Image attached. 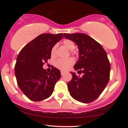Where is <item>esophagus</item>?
I'll list each match as a JSON object with an SVG mask.
<instances>
[{"label": "esophagus", "instance_id": "34e87169", "mask_svg": "<svg viewBox=\"0 0 128 128\" xmlns=\"http://www.w3.org/2000/svg\"><path fill=\"white\" fill-rule=\"evenodd\" d=\"M61 76H64V74H65V72H61Z\"/></svg>", "mask_w": 128, "mask_h": 128}]
</instances>
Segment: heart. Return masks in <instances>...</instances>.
Here are the masks:
<instances>
[{
	"mask_svg": "<svg viewBox=\"0 0 128 128\" xmlns=\"http://www.w3.org/2000/svg\"><path fill=\"white\" fill-rule=\"evenodd\" d=\"M63 44L66 48H67L68 50H71V54L73 55H76V52L74 50L75 49V43L74 42L71 40L66 39L63 41ZM57 45L55 44L52 47L50 50V54L52 57H54L56 55V52ZM74 63V61L72 58H69L68 59L64 60V59H58L55 62V66L56 68H58L60 70L62 71H66L73 65Z\"/></svg>",
	"mask_w": 128,
	"mask_h": 128,
	"instance_id": "obj_1",
	"label": "heart"
}]
</instances>
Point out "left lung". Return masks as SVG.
Segmentation results:
<instances>
[{"label":"left lung","instance_id":"obj_1","mask_svg":"<svg viewBox=\"0 0 128 128\" xmlns=\"http://www.w3.org/2000/svg\"><path fill=\"white\" fill-rule=\"evenodd\" d=\"M79 48V60L74 68L82 77L70 72L72 79L68 88L73 99L88 104L96 100L103 92L110 80L111 66L106 52L100 44L86 34H64Z\"/></svg>","mask_w":128,"mask_h":128}]
</instances>
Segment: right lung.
I'll return each instance as SVG.
<instances>
[{
  "label": "right lung",
  "instance_id": "obj_1",
  "mask_svg": "<svg viewBox=\"0 0 128 128\" xmlns=\"http://www.w3.org/2000/svg\"><path fill=\"white\" fill-rule=\"evenodd\" d=\"M63 38L62 33L42 34L25 45L17 58L15 74L17 84L24 94L32 101L48 98L54 92L61 72L54 67L50 72L42 68L51 58L50 50Z\"/></svg>",
  "mask_w": 128,
  "mask_h": 128
}]
</instances>
